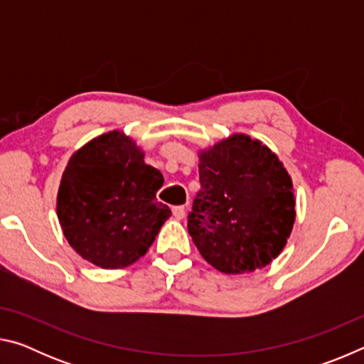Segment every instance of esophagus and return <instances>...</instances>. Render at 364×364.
Listing matches in <instances>:
<instances>
[{"label":"esophagus","instance_id":"obj_1","mask_svg":"<svg viewBox=\"0 0 364 364\" xmlns=\"http://www.w3.org/2000/svg\"><path fill=\"white\" fill-rule=\"evenodd\" d=\"M173 217L176 218V220H183L184 218V215H186V207L184 205H178V207H173Z\"/></svg>","mask_w":364,"mask_h":364}]
</instances>
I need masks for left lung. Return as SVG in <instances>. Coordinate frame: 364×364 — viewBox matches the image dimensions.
I'll return each instance as SVG.
<instances>
[{"instance_id":"obj_1","label":"left lung","mask_w":364,"mask_h":364,"mask_svg":"<svg viewBox=\"0 0 364 364\" xmlns=\"http://www.w3.org/2000/svg\"><path fill=\"white\" fill-rule=\"evenodd\" d=\"M188 217L197 250L221 273H252L281 254L295 221L292 180L262 141L236 133L199 152Z\"/></svg>"}]
</instances>
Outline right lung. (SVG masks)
Instances as JSON below:
<instances>
[{"label": "right lung", "mask_w": 364, "mask_h": 364, "mask_svg": "<svg viewBox=\"0 0 364 364\" xmlns=\"http://www.w3.org/2000/svg\"><path fill=\"white\" fill-rule=\"evenodd\" d=\"M164 176L123 132H109L73 152L58 193V218L77 254L104 269L143 257L168 220L157 200Z\"/></svg>", "instance_id": "obj_1"}]
</instances>
